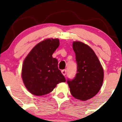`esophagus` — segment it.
<instances>
[{"instance_id": "esophagus-1", "label": "esophagus", "mask_w": 122, "mask_h": 122, "mask_svg": "<svg viewBox=\"0 0 122 122\" xmlns=\"http://www.w3.org/2000/svg\"><path fill=\"white\" fill-rule=\"evenodd\" d=\"M61 72H62L63 75L65 76L66 74V69L62 70V71H61Z\"/></svg>"}]
</instances>
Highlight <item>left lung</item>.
I'll use <instances>...</instances> for the list:
<instances>
[{"mask_svg":"<svg viewBox=\"0 0 122 122\" xmlns=\"http://www.w3.org/2000/svg\"><path fill=\"white\" fill-rule=\"evenodd\" d=\"M76 54L77 73L73 79H68L71 94L76 99L86 100L100 91L104 79L102 66L97 56L89 46L79 41L73 43Z\"/></svg>","mask_w":122,"mask_h":122,"instance_id":"left-lung-1","label":"left lung"}]
</instances>
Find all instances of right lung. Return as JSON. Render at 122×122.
<instances>
[{
  "label": "right lung",
  "instance_id": "add662e5",
  "mask_svg": "<svg viewBox=\"0 0 122 122\" xmlns=\"http://www.w3.org/2000/svg\"><path fill=\"white\" fill-rule=\"evenodd\" d=\"M59 45L58 39H46L36 45L25 58L22 77L26 88L32 94H47L57 84L66 81L58 69V61L52 57Z\"/></svg>",
  "mask_w": 122,
  "mask_h": 122
}]
</instances>
